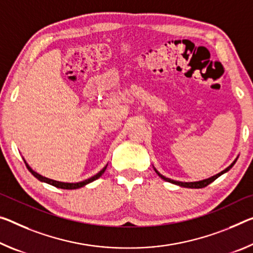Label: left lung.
<instances>
[{
    "label": "left lung",
    "instance_id": "1",
    "mask_svg": "<svg viewBox=\"0 0 253 253\" xmlns=\"http://www.w3.org/2000/svg\"><path fill=\"white\" fill-rule=\"evenodd\" d=\"M236 160H238V158H236V159L234 160V162L232 163L230 167H227L225 170H223L222 172H219V173H217L216 175H213V177H211V178H208V179H205V180H202V181H196V182H181V181H175V180H172V179H169V178H166V177H164V175H162L161 173H160L159 171H156V169H154V170H155L156 173L159 174V177H160V178H162V179L164 180V181H168V182H171V183L178 184V186H180V187H184V188H204V187L208 186V184H210V183L213 182L214 180L217 179V178L219 177V175H222L223 173H225V172H227L228 170H230L231 168L233 167L234 164H235Z\"/></svg>",
    "mask_w": 253,
    "mask_h": 253
}]
</instances>
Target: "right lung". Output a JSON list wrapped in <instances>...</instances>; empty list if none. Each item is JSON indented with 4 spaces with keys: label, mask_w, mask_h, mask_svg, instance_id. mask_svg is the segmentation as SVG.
<instances>
[{
    "label": "right lung",
    "mask_w": 253,
    "mask_h": 253,
    "mask_svg": "<svg viewBox=\"0 0 253 253\" xmlns=\"http://www.w3.org/2000/svg\"><path fill=\"white\" fill-rule=\"evenodd\" d=\"M25 163H26V167L28 168V170H29V171L31 172V174H33L34 177H36L38 180H40V181H43V182H46V183H49V184H51V186H54V187L61 188V189H78V188L84 187V186H85V184L90 183V182H92V181H94V180H97L98 178L101 177V175L103 174V172H105L106 169H107V166H106L101 171L98 172V173L95 174V175H93V177H91V178H89V179L84 180V181H81V182L69 183V182L55 181V180H53V179H48V178H46V177H42V175H40L39 173H37V172H35L33 169H31V168H30L29 166H28V163H27L26 161H25Z\"/></svg>",
    "instance_id": "right-lung-1"
}]
</instances>
